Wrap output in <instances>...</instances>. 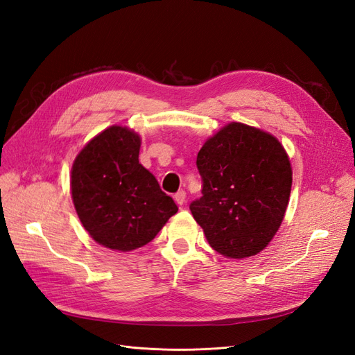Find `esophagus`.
Listing matches in <instances>:
<instances>
[{"mask_svg": "<svg viewBox=\"0 0 355 355\" xmlns=\"http://www.w3.org/2000/svg\"><path fill=\"white\" fill-rule=\"evenodd\" d=\"M173 198H175L176 204H179V206H182V204L185 202V198H187V192H185L184 189H180V191H178L176 194L173 196Z\"/></svg>", "mask_w": 355, "mask_h": 355, "instance_id": "esophagus-1", "label": "esophagus"}]
</instances>
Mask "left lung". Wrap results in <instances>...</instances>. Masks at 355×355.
I'll return each mask as SVG.
<instances>
[{
    "instance_id": "obj_1",
    "label": "left lung",
    "mask_w": 355,
    "mask_h": 355,
    "mask_svg": "<svg viewBox=\"0 0 355 355\" xmlns=\"http://www.w3.org/2000/svg\"><path fill=\"white\" fill-rule=\"evenodd\" d=\"M201 197L191 213L209 244L231 259L254 256L274 239L292 189L283 145L261 128L230 123L197 155Z\"/></svg>"
}]
</instances>
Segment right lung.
<instances>
[{"mask_svg": "<svg viewBox=\"0 0 355 355\" xmlns=\"http://www.w3.org/2000/svg\"><path fill=\"white\" fill-rule=\"evenodd\" d=\"M141 137L111 125L73 161L71 192L84 230L101 245L130 252L151 240L178 211L155 176L139 163Z\"/></svg>", "mask_w": 355, "mask_h": 355, "instance_id": "1", "label": "right lung"}]
</instances>
